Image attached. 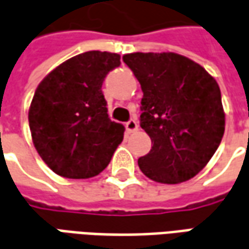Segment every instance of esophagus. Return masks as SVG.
<instances>
[{
    "label": "esophagus",
    "instance_id": "1",
    "mask_svg": "<svg viewBox=\"0 0 249 249\" xmlns=\"http://www.w3.org/2000/svg\"><path fill=\"white\" fill-rule=\"evenodd\" d=\"M126 130H127V133H135L137 130H138V123L134 121V119H131L130 122H127L126 123Z\"/></svg>",
    "mask_w": 249,
    "mask_h": 249
}]
</instances>
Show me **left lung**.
Instances as JSON below:
<instances>
[{
    "label": "left lung",
    "mask_w": 249,
    "mask_h": 249,
    "mask_svg": "<svg viewBox=\"0 0 249 249\" xmlns=\"http://www.w3.org/2000/svg\"><path fill=\"white\" fill-rule=\"evenodd\" d=\"M123 61L142 88L141 127L151 139L139 169L161 184L193 178L211 161L225 130L217 82L204 67L174 52H134Z\"/></svg>",
    "instance_id": "8db88e82"
}]
</instances>
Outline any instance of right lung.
Segmentation results:
<instances>
[{
    "label": "right lung",
    "mask_w": 249,
    "mask_h": 249,
    "mask_svg": "<svg viewBox=\"0 0 249 249\" xmlns=\"http://www.w3.org/2000/svg\"><path fill=\"white\" fill-rule=\"evenodd\" d=\"M121 56L89 51L49 72L29 107V128L38 156L65 178H91L110 163L124 127L108 118L102 92L106 75Z\"/></svg>",
    "instance_id": "1"
}]
</instances>
